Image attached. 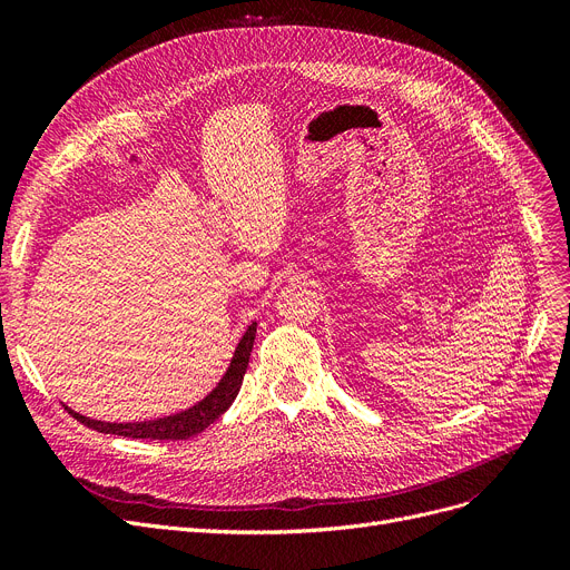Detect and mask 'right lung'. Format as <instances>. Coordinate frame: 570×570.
Returning <instances> with one entry per match:
<instances>
[{
  "label": "right lung",
  "mask_w": 570,
  "mask_h": 570,
  "mask_svg": "<svg viewBox=\"0 0 570 570\" xmlns=\"http://www.w3.org/2000/svg\"><path fill=\"white\" fill-rule=\"evenodd\" d=\"M254 337H256V321L249 323L243 340L237 342L235 353L230 357L224 376L219 379V383L200 402H196L189 409H183V411L170 413V415H161V417H153V421H136V423L95 421V417H87L69 406L67 409L85 428L104 432V434H117V436H129V439H157V441H179V439L196 436L205 428L213 425L237 397L239 385H243V379H245V372L249 365Z\"/></svg>",
  "instance_id": "1"
}]
</instances>
